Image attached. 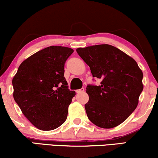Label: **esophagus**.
I'll return each instance as SVG.
<instances>
[{
	"label": "esophagus",
	"mask_w": 158,
	"mask_h": 158,
	"mask_svg": "<svg viewBox=\"0 0 158 158\" xmlns=\"http://www.w3.org/2000/svg\"><path fill=\"white\" fill-rule=\"evenodd\" d=\"M84 91H85V89L81 88V89H78V90H77V93H84Z\"/></svg>",
	"instance_id": "obj_1"
}]
</instances>
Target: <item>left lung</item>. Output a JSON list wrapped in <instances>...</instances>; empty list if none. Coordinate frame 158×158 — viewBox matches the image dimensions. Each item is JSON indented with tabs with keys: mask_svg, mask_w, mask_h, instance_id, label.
<instances>
[{
	"mask_svg": "<svg viewBox=\"0 0 158 158\" xmlns=\"http://www.w3.org/2000/svg\"><path fill=\"white\" fill-rule=\"evenodd\" d=\"M89 65L98 86L88 85L89 101L85 105L87 117L102 128L118 126L136 109L143 90V73L133 58L109 44L77 49Z\"/></svg>",
	"mask_w": 158,
	"mask_h": 158,
	"instance_id": "left-lung-1",
	"label": "left lung"
}]
</instances>
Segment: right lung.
I'll return each mask as SVG.
<instances>
[{"mask_svg":"<svg viewBox=\"0 0 158 158\" xmlns=\"http://www.w3.org/2000/svg\"><path fill=\"white\" fill-rule=\"evenodd\" d=\"M73 52L51 46L25 60L12 79L14 99L25 117L41 131H52L66 120L75 96L64 77V65Z\"/></svg>","mask_w":158,"mask_h":158,"instance_id":"obj_1","label":"right lung"}]
</instances>
